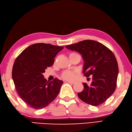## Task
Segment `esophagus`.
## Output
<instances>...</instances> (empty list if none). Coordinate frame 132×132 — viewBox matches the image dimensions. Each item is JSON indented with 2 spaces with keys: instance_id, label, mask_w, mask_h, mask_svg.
Listing matches in <instances>:
<instances>
[{
  "instance_id": "esophagus-1",
  "label": "esophagus",
  "mask_w": 132,
  "mask_h": 132,
  "mask_svg": "<svg viewBox=\"0 0 132 132\" xmlns=\"http://www.w3.org/2000/svg\"><path fill=\"white\" fill-rule=\"evenodd\" d=\"M67 82L70 83V84H74L76 83L75 82H74V81H68Z\"/></svg>"
}]
</instances>
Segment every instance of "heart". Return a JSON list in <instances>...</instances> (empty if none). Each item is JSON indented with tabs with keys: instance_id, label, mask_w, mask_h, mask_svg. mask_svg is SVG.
<instances>
[{
	"instance_id": "obj_1",
	"label": "heart",
	"mask_w": 132,
	"mask_h": 132,
	"mask_svg": "<svg viewBox=\"0 0 132 132\" xmlns=\"http://www.w3.org/2000/svg\"><path fill=\"white\" fill-rule=\"evenodd\" d=\"M76 73L72 71H65L62 74V78L66 80H73L75 78Z\"/></svg>"
}]
</instances>
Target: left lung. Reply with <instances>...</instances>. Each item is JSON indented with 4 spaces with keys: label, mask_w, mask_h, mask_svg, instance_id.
Listing matches in <instances>:
<instances>
[{
    "label": "left lung",
    "mask_w": 132,
    "mask_h": 132,
    "mask_svg": "<svg viewBox=\"0 0 132 132\" xmlns=\"http://www.w3.org/2000/svg\"><path fill=\"white\" fill-rule=\"evenodd\" d=\"M66 48L82 55L84 76H92L90 84L82 83L84 89L78 93L79 98L93 106L103 103L117 87L118 66L113 52L102 43L90 40L66 45Z\"/></svg>",
    "instance_id": "1"
}]
</instances>
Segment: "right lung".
Returning <instances> with one entry per match:
<instances>
[{"instance_id":"right-lung-1","label":"right lung","mask_w":132,"mask_h":132,"mask_svg":"<svg viewBox=\"0 0 132 132\" xmlns=\"http://www.w3.org/2000/svg\"><path fill=\"white\" fill-rule=\"evenodd\" d=\"M63 47L36 43L25 48L14 62L12 78L18 95L29 106L42 109L59 94L63 81L49 82L43 74L54 63V58Z\"/></svg>"}]
</instances>
